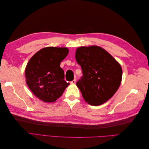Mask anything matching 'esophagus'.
<instances>
[{
    "label": "esophagus",
    "mask_w": 149,
    "mask_h": 149,
    "mask_svg": "<svg viewBox=\"0 0 149 149\" xmlns=\"http://www.w3.org/2000/svg\"><path fill=\"white\" fill-rule=\"evenodd\" d=\"M75 83H76V79L75 78L73 81H71L70 82L71 84H75Z\"/></svg>",
    "instance_id": "34e87169"
}]
</instances>
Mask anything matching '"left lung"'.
<instances>
[{
	"instance_id": "8db88e82",
	"label": "left lung",
	"mask_w": 149,
	"mask_h": 149,
	"mask_svg": "<svg viewBox=\"0 0 149 149\" xmlns=\"http://www.w3.org/2000/svg\"><path fill=\"white\" fill-rule=\"evenodd\" d=\"M75 58L83 74L76 86L84 100L93 106L101 105L109 100L121 83L123 70L120 64L97 46L77 48Z\"/></svg>"
}]
</instances>
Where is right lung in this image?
Wrapping results in <instances>:
<instances>
[{"instance_id": "1", "label": "right lung", "mask_w": 149, "mask_h": 149, "mask_svg": "<svg viewBox=\"0 0 149 149\" xmlns=\"http://www.w3.org/2000/svg\"><path fill=\"white\" fill-rule=\"evenodd\" d=\"M68 52L66 48L46 47L30 58L25 68L26 82L40 100L55 102L70 84L64 80V71L60 68Z\"/></svg>"}]
</instances>
